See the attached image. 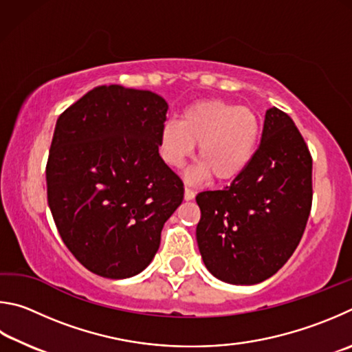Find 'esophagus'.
Segmentation results:
<instances>
[{
    "mask_svg": "<svg viewBox=\"0 0 352 352\" xmlns=\"http://www.w3.org/2000/svg\"><path fill=\"white\" fill-rule=\"evenodd\" d=\"M184 198H186V201H192L195 199V192L192 188L186 187V190H184Z\"/></svg>",
    "mask_w": 352,
    "mask_h": 352,
    "instance_id": "esophagus-1",
    "label": "esophagus"
}]
</instances>
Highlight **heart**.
<instances>
[{
	"label": "heart",
	"instance_id": "b5f03b06",
	"mask_svg": "<svg viewBox=\"0 0 352 352\" xmlns=\"http://www.w3.org/2000/svg\"><path fill=\"white\" fill-rule=\"evenodd\" d=\"M260 133V120L252 109L223 100H204L184 111L181 122L164 123L160 154L166 165L179 168L198 144L199 165L192 177L210 176L217 182H227L248 168Z\"/></svg>",
	"mask_w": 352,
	"mask_h": 352
}]
</instances>
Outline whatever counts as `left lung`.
<instances>
[{
  "label": "left lung",
  "mask_w": 352,
  "mask_h": 352,
  "mask_svg": "<svg viewBox=\"0 0 352 352\" xmlns=\"http://www.w3.org/2000/svg\"><path fill=\"white\" fill-rule=\"evenodd\" d=\"M196 202V241L213 276L250 286L278 272L303 236L312 204V157L291 117L269 108L248 168Z\"/></svg>",
  "instance_id": "1"
}]
</instances>
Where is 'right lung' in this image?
Segmentation results:
<instances>
[{
  "label": "right lung",
  "instance_id": "obj_1",
  "mask_svg": "<svg viewBox=\"0 0 352 352\" xmlns=\"http://www.w3.org/2000/svg\"><path fill=\"white\" fill-rule=\"evenodd\" d=\"M166 109L151 91L103 85L58 117L47 202L66 248L92 274H140L181 206L184 184L159 156Z\"/></svg>",
  "mask_w": 352,
  "mask_h": 352
}]
</instances>
